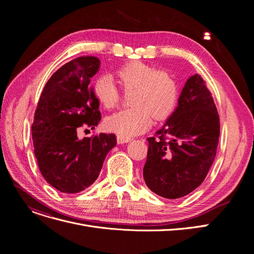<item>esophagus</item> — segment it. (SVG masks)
I'll use <instances>...</instances> for the list:
<instances>
[{
	"mask_svg": "<svg viewBox=\"0 0 254 254\" xmlns=\"http://www.w3.org/2000/svg\"><path fill=\"white\" fill-rule=\"evenodd\" d=\"M131 139L130 138H126V137H122V136H117V143L118 144H125L129 142Z\"/></svg>",
	"mask_w": 254,
	"mask_h": 254,
	"instance_id": "1",
	"label": "esophagus"
}]
</instances>
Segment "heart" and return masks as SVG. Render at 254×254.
Returning a JSON list of instances; mask_svg holds the SVG:
<instances>
[{
	"label": "heart",
	"mask_w": 254,
	"mask_h": 254,
	"mask_svg": "<svg viewBox=\"0 0 254 254\" xmlns=\"http://www.w3.org/2000/svg\"><path fill=\"white\" fill-rule=\"evenodd\" d=\"M116 75L125 89L135 88L130 98L132 107L107 117V129L126 138L137 136L150 127L153 117L163 120L174 111L179 86L170 72L158 71L150 64L136 61L120 66ZM92 91L107 110L118 104L119 89L110 75H100L93 80Z\"/></svg>",
	"instance_id": "b5f03b06"
}]
</instances>
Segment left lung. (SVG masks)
Listing matches in <instances>:
<instances>
[{
  "label": "left lung",
  "instance_id": "obj_1",
  "mask_svg": "<svg viewBox=\"0 0 254 254\" xmlns=\"http://www.w3.org/2000/svg\"><path fill=\"white\" fill-rule=\"evenodd\" d=\"M220 134L219 115L203 78L186 81L178 106L158 139L148 138L143 178L148 189L166 198H179L202 184L214 162Z\"/></svg>",
  "mask_w": 254,
  "mask_h": 254
}]
</instances>
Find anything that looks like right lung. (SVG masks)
I'll return each instance as SVG.
<instances>
[{
	"mask_svg": "<svg viewBox=\"0 0 254 254\" xmlns=\"http://www.w3.org/2000/svg\"><path fill=\"white\" fill-rule=\"evenodd\" d=\"M95 57H80L51 76L40 97L32 125L37 163L45 180L64 193L82 191L97 180L106 155L116 145L114 134L78 139L77 128H95L100 103L90 79L100 70Z\"/></svg>",
	"mask_w": 254,
	"mask_h": 254,
	"instance_id": "1",
	"label": "right lung"
}]
</instances>
